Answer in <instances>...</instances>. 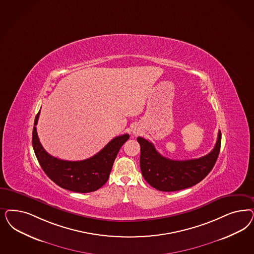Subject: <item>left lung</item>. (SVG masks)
Returning <instances> with one entry per match:
<instances>
[{"label": "left lung", "mask_w": 254, "mask_h": 254, "mask_svg": "<svg viewBox=\"0 0 254 254\" xmlns=\"http://www.w3.org/2000/svg\"><path fill=\"white\" fill-rule=\"evenodd\" d=\"M140 144V168L147 183L162 191H176L190 188L204 180L212 170L220 153L221 132L206 155L185 161L170 160L161 155L151 142L137 137Z\"/></svg>", "instance_id": "left-lung-1"}]
</instances>
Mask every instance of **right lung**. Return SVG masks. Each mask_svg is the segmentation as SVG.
<instances>
[{
    "label": "right lung",
    "instance_id": "right-lung-1",
    "mask_svg": "<svg viewBox=\"0 0 254 254\" xmlns=\"http://www.w3.org/2000/svg\"><path fill=\"white\" fill-rule=\"evenodd\" d=\"M39 115L40 110L34 120L32 142L35 156L49 179L61 188L80 193L94 191L105 185L119 150L130 135L125 133L115 137L97 154L89 159L64 161L49 155L42 146L36 131Z\"/></svg>",
    "mask_w": 254,
    "mask_h": 254
}]
</instances>
